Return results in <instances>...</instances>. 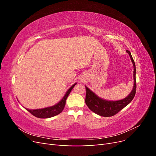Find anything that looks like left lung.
Segmentation results:
<instances>
[{"instance_id": "1", "label": "left lung", "mask_w": 156, "mask_h": 156, "mask_svg": "<svg viewBox=\"0 0 156 156\" xmlns=\"http://www.w3.org/2000/svg\"><path fill=\"white\" fill-rule=\"evenodd\" d=\"M127 53H128L132 63L133 64V79H134V84L133 88L131 93L127 96L126 98L123 100H119V101H107L104 100L103 99H101L98 97L95 94L92 92L90 90L86 88V98H85V103L88 107L90 109L92 112H95L96 114L105 117L112 116L117 114L118 112L120 111L122 109L127 106L129 103L133 100L136 92V79H135V73H136V68L135 62L132 57L130 51L128 50L126 51Z\"/></svg>"}]
</instances>
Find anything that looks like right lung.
Listing matches in <instances>:
<instances>
[{"instance_id": "obj_1", "label": "right lung", "mask_w": 156, "mask_h": 156, "mask_svg": "<svg viewBox=\"0 0 156 156\" xmlns=\"http://www.w3.org/2000/svg\"><path fill=\"white\" fill-rule=\"evenodd\" d=\"M76 84L77 83H75L73 85H72L70 87V88L66 92V93L64 98L56 105L50 107L40 108V109L32 110V109H27V108H26V109L30 113H31L32 115H34L37 118H40V119H48V118H51V117L55 116L56 115H58L63 111L66 105V99L69 96L70 92L72 91V90L73 89V88Z\"/></svg>"}]
</instances>
